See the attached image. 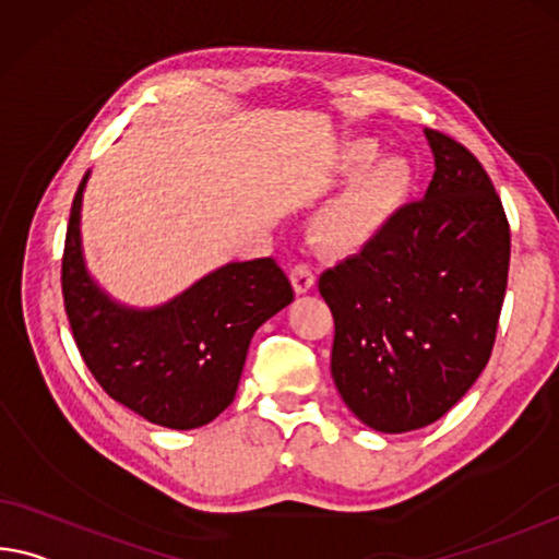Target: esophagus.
I'll use <instances>...</instances> for the list:
<instances>
[{"instance_id":"esophagus-1","label":"esophagus","mask_w":559,"mask_h":559,"mask_svg":"<svg viewBox=\"0 0 559 559\" xmlns=\"http://www.w3.org/2000/svg\"><path fill=\"white\" fill-rule=\"evenodd\" d=\"M290 283H294L296 294H308V290L313 288L316 283V273L308 263H296L294 269H290Z\"/></svg>"}]
</instances>
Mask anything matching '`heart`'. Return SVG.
I'll return each instance as SVG.
<instances>
[{"label":"heart","mask_w":559,"mask_h":559,"mask_svg":"<svg viewBox=\"0 0 559 559\" xmlns=\"http://www.w3.org/2000/svg\"><path fill=\"white\" fill-rule=\"evenodd\" d=\"M373 139L345 141L338 171L353 176L321 214V234L338 251H358L385 231L413 189V168L401 156L378 158Z\"/></svg>","instance_id":"heart-1"}]
</instances>
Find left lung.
Masks as SVG:
<instances>
[{
    "label": "left lung",
    "mask_w": 559,
    "mask_h": 559,
    "mask_svg": "<svg viewBox=\"0 0 559 559\" xmlns=\"http://www.w3.org/2000/svg\"><path fill=\"white\" fill-rule=\"evenodd\" d=\"M436 174L373 243L328 269L331 376L378 432H411L471 391L492 353L510 269V226L483 164L425 129Z\"/></svg>",
    "instance_id": "8db88e82"
}]
</instances>
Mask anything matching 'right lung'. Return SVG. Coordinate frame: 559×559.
<instances>
[{
	"mask_svg": "<svg viewBox=\"0 0 559 559\" xmlns=\"http://www.w3.org/2000/svg\"><path fill=\"white\" fill-rule=\"evenodd\" d=\"M88 176L76 189L61 261L76 348L117 403L164 428H201L234 403L253 333L294 300L290 281L269 255L221 265L162 306L119 304L86 269Z\"/></svg>",
	"mask_w": 559,
	"mask_h": 559,
	"instance_id": "add662e5",
	"label": "right lung"
}]
</instances>
